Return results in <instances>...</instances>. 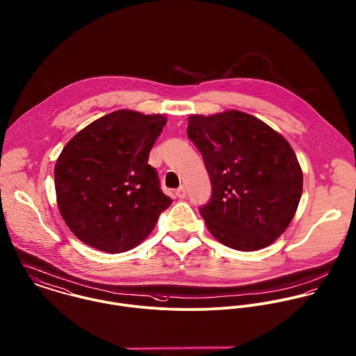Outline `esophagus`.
Wrapping results in <instances>:
<instances>
[{
  "instance_id": "esophagus-1",
  "label": "esophagus",
  "mask_w": 356,
  "mask_h": 356,
  "mask_svg": "<svg viewBox=\"0 0 356 356\" xmlns=\"http://www.w3.org/2000/svg\"><path fill=\"white\" fill-rule=\"evenodd\" d=\"M187 195V191H186V187L184 186H180L177 190H176V197L180 198V200H184Z\"/></svg>"
}]
</instances>
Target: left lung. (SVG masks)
Wrapping results in <instances>:
<instances>
[{
	"mask_svg": "<svg viewBox=\"0 0 356 356\" xmlns=\"http://www.w3.org/2000/svg\"><path fill=\"white\" fill-rule=\"evenodd\" d=\"M187 135L211 177V201L200 208L211 234L242 252L271 245L290 224L302 193V172L290 144L236 110L191 115Z\"/></svg>",
	"mask_w": 356,
	"mask_h": 356,
	"instance_id": "1",
	"label": "left lung"
}]
</instances>
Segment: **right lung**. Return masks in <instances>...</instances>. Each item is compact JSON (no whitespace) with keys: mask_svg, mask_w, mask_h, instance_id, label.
<instances>
[{"mask_svg":"<svg viewBox=\"0 0 356 356\" xmlns=\"http://www.w3.org/2000/svg\"><path fill=\"white\" fill-rule=\"evenodd\" d=\"M166 118L132 110L107 114L67 143L55 165L58 207L72 234L107 253L136 248L170 207L148 163Z\"/></svg>","mask_w":356,"mask_h":356,"instance_id":"1","label":"right lung"}]
</instances>
